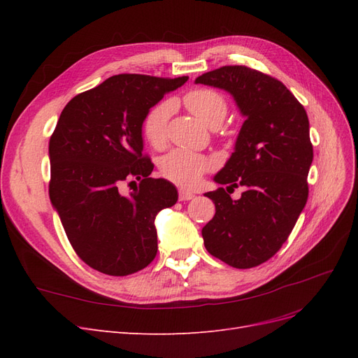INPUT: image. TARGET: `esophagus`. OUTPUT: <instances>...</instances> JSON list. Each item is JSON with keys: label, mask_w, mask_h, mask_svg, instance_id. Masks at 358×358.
Returning <instances> with one entry per match:
<instances>
[{"label": "esophagus", "mask_w": 358, "mask_h": 358, "mask_svg": "<svg viewBox=\"0 0 358 358\" xmlns=\"http://www.w3.org/2000/svg\"><path fill=\"white\" fill-rule=\"evenodd\" d=\"M194 197V194L191 192V191H188V189H179V200L180 201H188V200H192Z\"/></svg>", "instance_id": "esophagus-1"}]
</instances>
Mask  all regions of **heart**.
Here are the masks:
<instances>
[{
  "mask_svg": "<svg viewBox=\"0 0 358 358\" xmlns=\"http://www.w3.org/2000/svg\"><path fill=\"white\" fill-rule=\"evenodd\" d=\"M183 103L191 113L210 128H218L227 116L224 95L215 90H192L183 96ZM171 112L173 103L170 100H162L148 110L143 119V134L152 146L164 145ZM209 169L208 157L188 149H173L159 159L161 175L180 187H194Z\"/></svg>",
  "mask_w": 358,
  "mask_h": 358,
  "instance_id": "b5f03b06",
  "label": "heart"
}]
</instances>
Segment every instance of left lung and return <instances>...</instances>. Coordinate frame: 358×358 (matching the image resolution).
Here are the masks:
<instances>
[{"label": "left lung", "instance_id": "obj_1", "mask_svg": "<svg viewBox=\"0 0 358 358\" xmlns=\"http://www.w3.org/2000/svg\"><path fill=\"white\" fill-rule=\"evenodd\" d=\"M196 83L229 91L246 121L234 152L215 182L243 186L239 201L228 188L206 192L215 216L201 234L209 254L236 268L266 263L282 246L308 201L313 159L305 107L287 86L258 70L224 66Z\"/></svg>", "mask_w": 358, "mask_h": 358}]
</instances>
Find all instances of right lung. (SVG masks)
<instances>
[{
	"label": "right lung",
	"instance_id": "right-lung-1",
	"mask_svg": "<svg viewBox=\"0 0 358 358\" xmlns=\"http://www.w3.org/2000/svg\"><path fill=\"white\" fill-rule=\"evenodd\" d=\"M187 80L112 76L71 99L50 136V201L74 252L104 275L136 273L157 255L155 216L178 201V191L149 176L142 125L150 107ZM134 180L139 188L122 196L118 188Z\"/></svg>",
	"mask_w": 358,
	"mask_h": 358
}]
</instances>
